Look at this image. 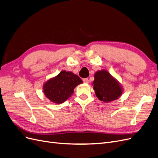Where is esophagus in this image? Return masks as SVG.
Masks as SVG:
<instances>
[{
    "instance_id": "34e87169",
    "label": "esophagus",
    "mask_w": 158,
    "mask_h": 158,
    "mask_svg": "<svg viewBox=\"0 0 158 158\" xmlns=\"http://www.w3.org/2000/svg\"><path fill=\"white\" fill-rule=\"evenodd\" d=\"M83 82L84 83H85V84H88L89 82V80L88 78H84L83 79Z\"/></svg>"
}]
</instances>
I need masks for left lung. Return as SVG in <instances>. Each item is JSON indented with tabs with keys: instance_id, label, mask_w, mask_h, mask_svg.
I'll return each instance as SVG.
<instances>
[{
	"instance_id": "obj_1",
	"label": "left lung",
	"mask_w": 158,
	"mask_h": 158,
	"mask_svg": "<svg viewBox=\"0 0 158 158\" xmlns=\"http://www.w3.org/2000/svg\"><path fill=\"white\" fill-rule=\"evenodd\" d=\"M92 85L96 96L103 102L116 100L123 93L120 84L105 70L95 73Z\"/></svg>"
}]
</instances>
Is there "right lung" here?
<instances>
[{
  "mask_svg": "<svg viewBox=\"0 0 158 158\" xmlns=\"http://www.w3.org/2000/svg\"><path fill=\"white\" fill-rule=\"evenodd\" d=\"M82 83V80L78 75L63 70L45 83L44 92L50 101L59 104L69 98L76 85Z\"/></svg>",
  "mask_w": 158,
  "mask_h": 158,
  "instance_id": "add662e5",
  "label": "right lung"
}]
</instances>
